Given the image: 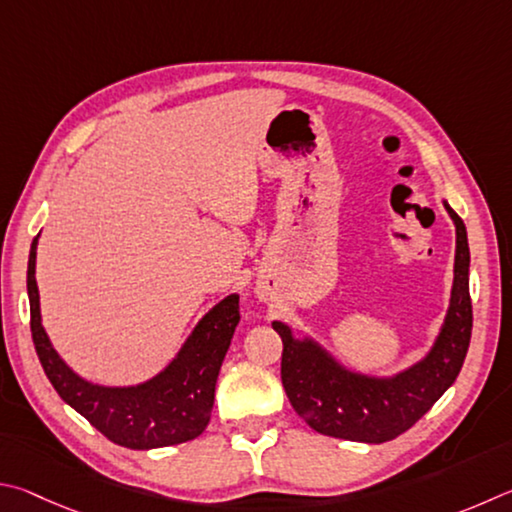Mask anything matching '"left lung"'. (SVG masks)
I'll return each mask as SVG.
<instances>
[{
    "label": "left lung",
    "instance_id": "8db88e82",
    "mask_svg": "<svg viewBox=\"0 0 512 512\" xmlns=\"http://www.w3.org/2000/svg\"><path fill=\"white\" fill-rule=\"evenodd\" d=\"M456 227L454 283L441 333L423 360L393 378L348 371L315 339H294L274 321L283 339L281 380L297 414L319 434L357 443H387L416 425L459 375L472 335L470 247L465 224L447 202Z\"/></svg>",
    "mask_w": 512,
    "mask_h": 512
}]
</instances>
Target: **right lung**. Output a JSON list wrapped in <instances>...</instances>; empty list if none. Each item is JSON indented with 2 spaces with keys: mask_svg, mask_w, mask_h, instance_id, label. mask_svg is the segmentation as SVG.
<instances>
[{
  "mask_svg": "<svg viewBox=\"0 0 512 512\" xmlns=\"http://www.w3.org/2000/svg\"><path fill=\"white\" fill-rule=\"evenodd\" d=\"M33 240L26 272L35 353L58 396L85 416L112 443L130 450H152L193 441L211 420L215 382L233 330L240 321L238 294H229L200 319L164 371L137 387H101L80 378L51 346L42 328L40 294L35 283Z\"/></svg>",
  "mask_w": 512,
  "mask_h": 512,
  "instance_id": "add662e5",
  "label": "right lung"
}]
</instances>
